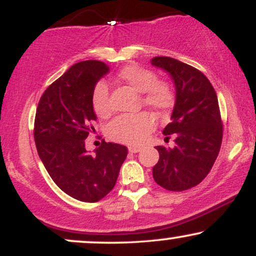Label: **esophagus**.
Wrapping results in <instances>:
<instances>
[{"label": "esophagus", "instance_id": "1", "mask_svg": "<svg viewBox=\"0 0 256 256\" xmlns=\"http://www.w3.org/2000/svg\"><path fill=\"white\" fill-rule=\"evenodd\" d=\"M128 152H140V146H128Z\"/></svg>", "mask_w": 256, "mask_h": 256}]
</instances>
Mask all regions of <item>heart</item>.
Wrapping results in <instances>:
<instances>
[{
	"instance_id": "1",
	"label": "heart",
	"mask_w": 256,
	"mask_h": 256,
	"mask_svg": "<svg viewBox=\"0 0 256 256\" xmlns=\"http://www.w3.org/2000/svg\"><path fill=\"white\" fill-rule=\"evenodd\" d=\"M118 78L134 91L142 94V102L146 107L164 112L173 104L174 92L171 84L158 80L150 70L138 64H128L119 72ZM91 104L98 116H107L110 112V90L104 82H98L94 88ZM154 126L155 120L148 113L119 116L108 124L107 134L116 142L137 144L144 140Z\"/></svg>"
}]
</instances>
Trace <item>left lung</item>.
Wrapping results in <instances>:
<instances>
[{"mask_svg": "<svg viewBox=\"0 0 256 256\" xmlns=\"http://www.w3.org/2000/svg\"><path fill=\"white\" fill-rule=\"evenodd\" d=\"M152 64L171 76L176 102L171 122L162 134L176 137L173 148L158 146L160 154L152 167L154 180L171 192L196 186L206 178L218 156L222 140L218 98L207 77L176 58L155 56Z\"/></svg>", "mask_w": 256, "mask_h": 256, "instance_id": "obj_1", "label": "left lung"}]
</instances>
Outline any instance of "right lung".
I'll list each match as a JSON object with an SVG mask.
<instances>
[{"label": "right lung", "mask_w": 256, "mask_h": 256, "mask_svg": "<svg viewBox=\"0 0 256 256\" xmlns=\"http://www.w3.org/2000/svg\"><path fill=\"white\" fill-rule=\"evenodd\" d=\"M108 72L98 60L73 64L44 91L34 119V142L44 167L64 192L83 202H98L113 189L128 156L125 146L104 140L94 154L85 149L96 120L94 88Z\"/></svg>", "instance_id": "obj_1"}]
</instances>
